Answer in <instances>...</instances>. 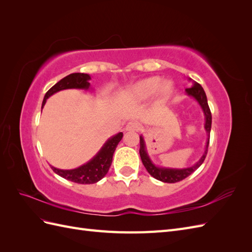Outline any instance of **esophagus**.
<instances>
[{
  "instance_id": "obj_1",
  "label": "esophagus",
  "mask_w": 252,
  "mask_h": 252,
  "mask_svg": "<svg viewBox=\"0 0 252 252\" xmlns=\"http://www.w3.org/2000/svg\"><path fill=\"white\" fill-rule=\"evenodd\" d=\"M139 128H140V124L138 123V122L131 121V122H129V123L126 125L125 130L126 131H138Z\"/></svg>"
}]
</instances>
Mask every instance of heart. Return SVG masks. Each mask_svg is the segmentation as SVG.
<instances>
[{
    "instance_id": "1",
    "label": "heart",
    "mask_w": 252,
    "mask_h": 252,
    "mask_svg": "<svg viewBox=\"0 0 252 252\" xmlns=\"http://www.w3.org/2000/svg\"><path fill=\"white\" fill-rule=\"evenodd\" d=\"M174 84L170 80H162L158 75L145 78L129 85L124 94L133 101H146L155 94L158 97H166L172 94Z\"/></svg>"
}]
</instances>
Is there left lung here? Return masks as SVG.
Wrapping results in <instances>:
<instances>
[{
  "instance_id": "left-lung-1",
  "label": "left lung",
  "mask_w": 252,
  "mask_h": 252,
  "mask_svg": "<svg viewBox=\"0 0 252 252\" xmlns=\"http://www.w3.org/2000/svg\"><path fill=\"white\" fill-rule=\"evenodd\" d=\"M188 81L192 82V86L190 88L185 89V93L187 95L194 98L196 103L200 105V107H201V109L204 113V117H205L204 129H205L206 133H207V141H206L205 151L202 155V157L200 158L199 161H197L195 164H193L192 166L184 167V168H173V167L158 166L154 162H152V159L150 158L149 154L147 151L146 143H145L143 135L142 134L140 135V156H141L143 165L145 166V168H146V170L149 172L151 177H154L155 179L161 181V182H164V183H177V182H180L182 180L186 179L188 175L191 174L194 170H196L203 164L204 159L206 158V155H207L208 145H209V135H210V130H211V112H210L209 106H208L207 96H206L205 91L199 83L192 81L190 78H188Z\"/></svg>"
}]
</instances>
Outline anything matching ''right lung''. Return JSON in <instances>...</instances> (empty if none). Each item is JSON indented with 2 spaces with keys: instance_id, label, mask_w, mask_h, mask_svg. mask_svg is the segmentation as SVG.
Here are the masks:
<instances>
[{
  "instance_id": "add662e5",
  "label": "right lung",
  "mask_w": 252,
  "mask_h": 252,
  "mask_svg": "<svg viewBox=\"0 0 252 252\" xmlns=\"http://www.w3.org/2000/svg\"><path fill=\"white\" fill-rule=\"evenodd\" d=\"M91 80L90 75L87 73L75 72L59 81L56 85H53L44 96L42 103V109L46 104L47 98L52 94H55L61 90L65 89H84L93 90L90 86L89 81ZM123 138V132H119L112 135L104 143L97 154L85 164L74 169H59L51 166L52 170L60 177H62L68 181H71L79 184H94V183L102 180L107 174L109 167L112 163V157L116 150L118 144Z\"/></svg>"
}]
</instances>
